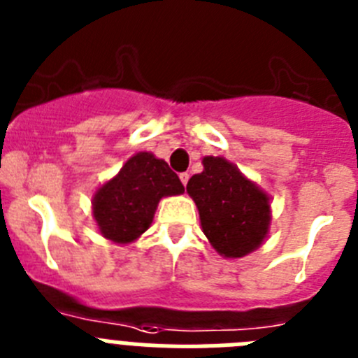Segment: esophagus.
<instances>
[{"label": "esophagus", "mask_w": 358, "mask_h": 358, "mask_svg": "<svg viewBox=\"0 0 358 358\" xmlns=\"http://www.w3.org/2000/svg\"><path fill=\"white\" fill-rule=\"evenodd\" d=\"M179 179H181V182H182V185H188V179H189V173L188 172H182L181 173V176H179Z\"/></svg>", "instance_id": "esophagus-1"}]
</instances>
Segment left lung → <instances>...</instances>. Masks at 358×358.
Listing matches in <instances>:
<instances>
[{
  "instance_id": "1",
  "label": "left lung",
  "mask_w": 358,
  "mask_h": 358,
  "mask_svg": "<svg viewBox=\"0 0 358 358\" xmlns=\"http://www.w3.org/2000/svg\"><path fill=\"white\" fill-rule=\"evenodd\" d=\"M186 192L197 204L204 235L218 255L242 258L258 249L271 226V201L264 189L224 157L206 156Z\"/></svg>"
}]
</instances>
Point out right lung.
Segmentation results:
<instances>
[{
	"label": "right lung",
	"mask_w": 358,
	"mask_h": 358,
	"mask_svg": "<svg viewBox=\"0 0 358 358\" xmlns=\"http://www.w3.org/2000/svg\"><path fill=\"white\" fill-rule=\"evenodd\" d=\"M182 192L185 186L166 161L138 152L96 189L93 217L98 231L115 243L134 242L150 227L161 199Z\"/></svg>",
	"instance_id": "add662e5"
}]
</instances>
